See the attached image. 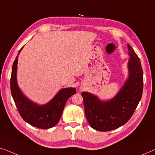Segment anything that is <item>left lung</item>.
<instances>
[{"label":"left lung","mask_w":155,"mask_h":155,"mask_svg":"<svg viewBox=\"0 0 155 155\" xmlns=\"http://www.w3.org/2000/svg\"><path fill=\"white\" fill-rule=\"evenodd\" d=\"M128 49V78L113 98L104 101L90 93H81L87 121L99 131L112 130L125 124L142 97L143 74L140 60L129 44Z\"/></svg>","instance_id":"8db88e82"}]
</instances>
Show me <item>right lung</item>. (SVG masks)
Returning a JSON list of instances; mask_svg holds the SVG:
<instances>
[{
    "label": "right lung",
    "mask_w": 155,
    "mask_h": 155,
    "mask_svg": "<svg viewBox=\"0 0 155 155\" xmlns=\"http://www.w3.org/2000/svg\"><path fill=\"white\" fill-rule=\"evenodd\" d=\"M23 47L19 50L12 65L10 90L17 110L24 120L30 125L41 129L55 126L60 120L65 104L71 95L77 93L74 88L61 89L51 101L39 105L31 101L23 94L17 81V68L18 56Z\"/></svg>",
    "instance_id": "obj_1"
}]
</instances>
